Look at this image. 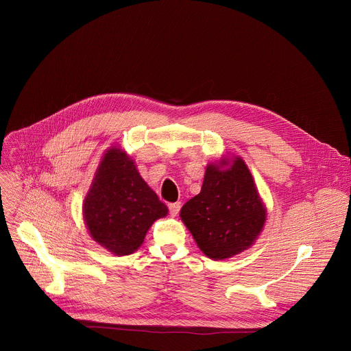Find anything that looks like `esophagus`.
<instances>
[{"instance_id": "obj_1", "label": "esophagus", "mask_w": 351, "mask_h": 351, "mask_svg": "<svg viewBox=\"0 0 351 351\" xmlns=\"http://www.w3.org/2000/svg\"><path fill=\"white\" fill-rule=\"evenodd\" d=\"M180 202H175V204H169L168 205V208H169V212H171V215L172 216H176L178 213H179V210H180Z\"/></svg>"}]
</instances>
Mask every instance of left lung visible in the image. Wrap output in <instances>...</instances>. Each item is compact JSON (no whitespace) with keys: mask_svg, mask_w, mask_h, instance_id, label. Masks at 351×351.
Masks as SVG:
<instances>
[{"mask_svg":"<svg viewBox=\"0 0 351 351\" xmlns=\"http://www.w3.org/2000/svg\"><path fill=\"white\" fill-rule=\"evenodd\" d=\"M209 165L200 193L180 210L199 249L222 261L247 249L259 236L266 209L246 163L234 158L228 169Z\"/></svg>","mask_w":351,"mask_h":351,"instance_id":"left-lung-1","label":"left lung"}]
</instances>
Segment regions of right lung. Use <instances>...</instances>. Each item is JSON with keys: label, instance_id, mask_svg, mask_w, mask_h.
<instances>
[{"label": "right lung", "instance_id": "1", "mask_svg": "<svg viewBox=\"0 0 351 351\" xmlns=\"http://www.w3.org/2000/svg\"><path fill=\"white\" fill-rule=\"evenodd\" d=\"M166 213L168 208L141 178L134 160L115 147L109 149L84 204L92 239L115 254H131Z\"/></svg>", "mask_w": 351, "mask_h": 351}]
</instances>
